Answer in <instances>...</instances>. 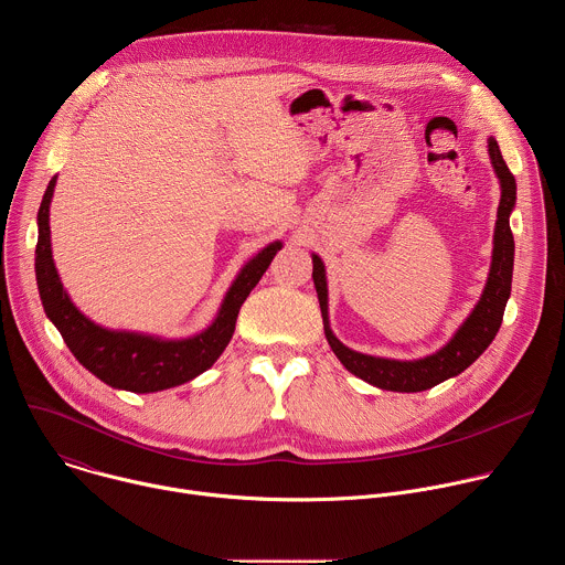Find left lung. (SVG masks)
Returning <instances> with one entry per match:
<instances>
[{
	"mask_svg": "<svg viewBox=\"0 0 565 565\" xmlns=\"http://www.w3.org/2000/svg\"><path fill=\"white\" fill-rule=\"evenodd\" d=\"M488 151L492 158V168L501 181V203L497 212V227H494V253H492V268L490 277L482 290L476 308L462 321V327L456 335L434 355L423 360H386L373 358L344 347L329 327V290H327V270L324 264L317 255H312V281L319 297L321 317H324V333L327 340L338 355V360L364 382L399 393H416L431 388L458 373H462L478 355L486 351L492 340L497 338L505 303L512 290V270H514V236L510 230V214L516 203V181L505 160L501 156L499 142L494 138L488 140Z\"/></svg>",
	"mask_w": 565,
	"mask_h": 565,
	"instance_id": "8db88e82",
	"label": "left lung"
}]
</instances>
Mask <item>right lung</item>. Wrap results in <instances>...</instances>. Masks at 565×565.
Returning a JSON list of instances; mask_svg holds the SVG:
<instances>
[{
    "instance_id": "obj_1",
    "label": "right lung",
    "mask_w": 565,
    "mask_h": 565,
    "mask_svg": "<svg viewBox=\"0 0 565 565\" xmlns=\"http://www.w3.org/2000/svg\"><path fill=\"white\" fill-rule=\"evenodd\" d=\"M53 190L55 177L51 179L38 212L35 277L44 312L60 331L75 360L105 384L134 393L172 388L207 371L232 340L241 303L246 301L275 255L281 250V241L266 246L255 259L241 268L212 327H207L203 333L188 340H158L140 333L107 331L73 306L57 277L49 230V205Z\"/></svg>"
}]
</instances>
